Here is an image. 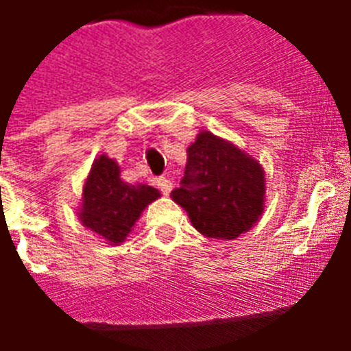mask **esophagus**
Returning a JSON list of instances; mask_svg holds the SVG:
<instances>
[{
    "label": "esophagus",
    "instance_id": "obj_1",
    "mask_svg": "<svg viewBox=\"0 0 351 351\" xmlns=\"http://www.w3.org/2000/svg\"><path fill=\"white\" fill-rule=\"evenodd\" d=\"M156 184H158L160 191L164 193V195H169L171 189H173V182H171L169 178H165V176H160V178H156Z\"/></svg>",
    "mask_w": 351,
    "mask_h": 351
}]
</instances>
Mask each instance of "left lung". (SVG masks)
<instances>
[{"instance_id": "left-lung-1", "label": "left lung", "mask_w": 351, "mask_h": 351, "mask_svg": "<svg viewBox=\"0 0 351 351\" xmlns=\"http://www.w3.org/2000/svg\"><path fill=\"white\" fill-rule=\"evenodd\" d=\"M264 193L261 164L233 143L204 131L187 149L184 178L171 197L200 233L231 240L258 220Z\"/></svg>"}]
</instances>
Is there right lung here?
Here are the masks:
<instances>
[{
  "instance_id": "1",
  "label": "right lung",
  "mask_w": 351,
  "mask_h": 351,
  "mask_svg": "<svg viewBox=\"0 0 351 351\" xmlns=\"http://www.w3.org/2000/svg\"><path fill=\"white\" fill-rule=\"evenodd\" d=\"M160 197L154 187L121 182L114 160L101 154L95 160L84 187L80 219L111 244H120L147 204Z\"/></svg>"
}]
</instances>
